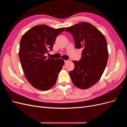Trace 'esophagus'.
Here are the masks:
<instances>
[{"instance_id":"obj_1","label":"esophagus","mask_w":127,"mask_h":127,"mask_svg":"<svg viewBox=\"0 0 127 127\" xmlns=\"http://www.w3.org/2000/svg\"><path fill=\"white\" fill-rule=\"evenodd\" d=\"M68 60H64V63L65 64H66V63H67L68 62Z\"/></svg>"}]
</instances>
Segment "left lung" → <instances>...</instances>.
I'll return each instance as SVG.
<instances>
[{
    "instance_id": "obj_1",
    "label": "left lung",
    "mask_w": 127,
    "mask_h": 127,
    "mask_svg": "<svg viewBox=\"0 0 127 127\" xmlns=\"http://www.w3.org/2000/svg\"><path fill=\"white\" fill-rule=\"evenodd\" d=\"M65 31L72 35L76 48L82 49L81 58L73 61L75 68L69 72L72 82L80 89H87L98 81L106 67L109 57L106 39L87 22L68 27Z\"/></svg>"
}]
</instances>
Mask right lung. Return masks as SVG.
<instances>
[{
    "instance_id": "add662e5",
    "label": "right lung",
    "mask_w": 127,
    "mask_h": 127,
    "mask_svg": "<svg viewBox=\"0 0 127 127\" xmlns=\"http://www.w3.org/2000/svg\"><path fill=\"white\" fill-rule=\"evenodd\" d=\"M64 28L54 29L45 25L33 27L22 36L19 58L25 76L34 87L48 90L55 85L58 74L64 64L61 59L44 56L53 50L57 36Z\"/></svg>"
}]
</instances>
